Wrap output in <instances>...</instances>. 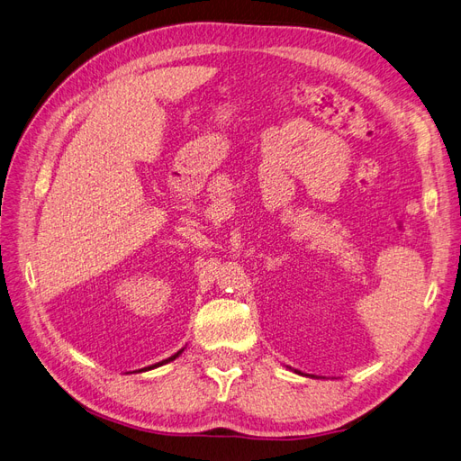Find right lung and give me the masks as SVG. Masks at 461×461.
<instances>
[{
	"instance_id": "right-lung-1",
	"label": "right lung",
	"mask_w": 461,
	"mask_h": 461,
	"mask_svg": "<svg viewBox=\"0 0 461 461\" xmlns=\"http://www.w3.org/2000/svg\"><path fill=\"white\" fill-rule=\"evenodd\" d=\"M184 352V348L182 350H177L174 356H170V358H167V360H162V362H158V364H155V366H149V367H143V369H140V371H147V369H153V367H158V366H162V364H168V362H172V360H176L177 356H180Z\"/></svg>"
}]
</instances>
